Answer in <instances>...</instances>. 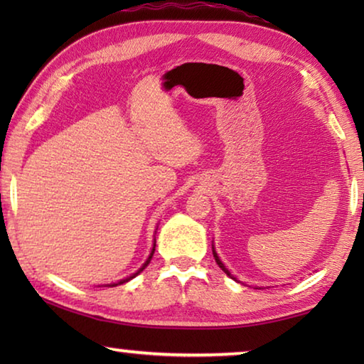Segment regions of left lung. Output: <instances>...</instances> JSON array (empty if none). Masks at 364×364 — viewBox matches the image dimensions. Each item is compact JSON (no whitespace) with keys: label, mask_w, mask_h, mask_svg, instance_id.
<instances>
[{"label":"left lung","mask_w":364,"mask_h":364,"mask_svg":"<svg viewBox=\"0 0 364 364\" xmlns=\"http://www.w3.org/2000/svg\"><path fill=\"white\" fill-rule=\"evenodd\" d=\"M213 257H215V262H217V263H218V267H220L221 269H223V271H225V273H226L228 276H230V278H232V276H231V273H230V271H228V269L225 268V264L220 262V258H218V255H217V252H215V250H213ZM232 279H234V278H232Z\"/></svg>","instance_id":"8db88e82"}]
</instances>
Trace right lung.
<instances>
[{
    "instance_id": "add662e5",
    "label": "right lung",
    "mask_w": 364,
    "mask_h": 364,
    "mask_svg": "<svg viewBox=\"0 0 364 364\" xmlns=\"http://www.w3.org/2000/svg\"><path fill=\"white\" fill-rule=\"evenodd\" d=\"M154 250H156V247H154V249H152V252H151V255H149V258H147V262L144 263V267H143V268H141L139 271H143V269H144V268L147 267V264H149V262H151V258H152V255H154ZM139 271H138V273H139ZM138 273H136V274H138ZM136 274H133V276H130V278H127V279H122L120 282H117V284H110V286H119V284H123V282H128V281H130L132 278H134V276H136Z\"/></svg>"
}]
</instances>
